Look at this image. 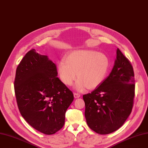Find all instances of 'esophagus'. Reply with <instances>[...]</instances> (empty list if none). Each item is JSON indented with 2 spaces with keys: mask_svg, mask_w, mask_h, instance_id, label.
<instances>
[{
  "mask_svg": "<svg viewBox=\"0 0 148 148\" xmlns=\"http://www.w3.org/2000/svg\"><path fill=\"white\" fill-rule=\"evenodd\" d=\"M74 97L75 99H77V98H79L80 97V95L78 93H74Z\"/></svg>",
  "mask_w": 148,
  "mask_h": 148,
  "instance_id": "1",
  "label": "esophagus"
}]
</instances>
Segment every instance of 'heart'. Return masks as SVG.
Listing matches in <instances>:
<instances>
[{
    "label": "heart",
    "mask_w": 148,
    "mask_h": 148,
    "mask_svg": "<svg viewBox=\"0 0 148 148\" xmlns=\"http://www.w3.org/2000/svg\"><path fill=\"white\" fill-rule=\"evenodd\" d=\"M110 61L103 53L90 49L73 51L58 64V73L61 81L71 86L77 78L75 88L82 91L86 88L94 89L104 80L108 73Z\"/></svg>",
    "instance_id": "heart-1"
}]
</instances>
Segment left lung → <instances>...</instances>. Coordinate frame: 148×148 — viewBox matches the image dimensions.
Wrapping results in <instances>:
<instances>
[{"label":"left lung","instance_id":"1","mask_svg":"<svg viewBox=\"0 0 148 148\" xmlns=\"http://www.w3.org/2000/svg\"><path fill=\"white\" fill-rule=\"evenodd\" d=\"M112 71L91 93L83 95L86 123L99 134L119 130L131 113L135 80L130 62L117 48Z\"/></svg>","mask_w":148,"mask_h":148}]
</instances>
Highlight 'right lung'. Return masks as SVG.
Listing matches in <instances>:
<instances>
[{
    "label": "right lung",
    "instance_id": "1",
    "mask_svg": "<svg viewBox=\"0 0 148 148\" xmlns=\"http://www.w3.org/2000/svg\"><path fill=\"white\" fill-rule=\"evenodd\" d=\"M56 64L32 49L16 69L14 91L18 110L32 127L46 135L64 125L74 100L71 91L58 78Z\"/></svg>",
    "mask_w": 148,
    "mask_h": 148
}]
</instances>
